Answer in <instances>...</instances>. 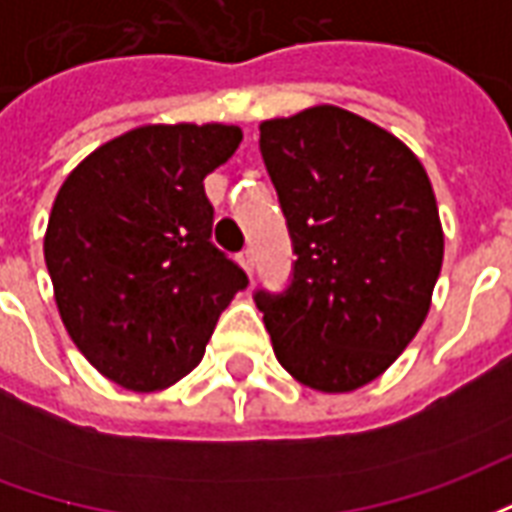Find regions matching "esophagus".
<instances>
[{
  "mask_svg": "<svg viewBox=\"0 0 512 512\" xmlns=\"http://www.w3.org/2000/svg\"><path fill=\"white\" fill-rule=\"evenodd\" d=\"M238 263L244 266V271L252 277L255 274V255H252V249H244L241 255H238Z\"/></svg>",
  "mask_w": 512,
  "mask_h": 512,
  "instance_id": "1",
  "label": "esophagus"
}]
</instances>
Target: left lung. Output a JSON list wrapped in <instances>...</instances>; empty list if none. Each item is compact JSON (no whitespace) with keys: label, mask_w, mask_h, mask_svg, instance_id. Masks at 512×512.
<instances>
[{"label":"left lung","mask_w":512,"mask_h":512,"mask_svg":"<svg viewBox=\"0 0 512 512\" xmlns=\"http://www.w3.org/2000/svg\"><path fill=\"white\" fill-rule=\"evenodd\" d=\"M260 153L293 244L288 288L255 304L279 365L351 392L403 354L444 257L428 172L397 136L337 106L266 120Z\"/></svg>","instance_id":"obj_1"}]
</instances>
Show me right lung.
Returning a JSON list of instances; mask_svg holds the SVG:
<instances>
[{"label":"right lung","mask_w":512,"mask_h":512,"mask_svg":"<svg viewBox=\"0 0 512 512\" xmlns=\"http://www.w3.org/2000/svg\"><path fill=\"white\" fill-rule=\"evenodd\" d=\"M241 128L142 126L84 158L62 183L43 255L62 323L115 384L153 392L200 365L244 268L211 241L202 180Z\"/></svg>","instance_id":"right-lung-1"}]
</instances>
